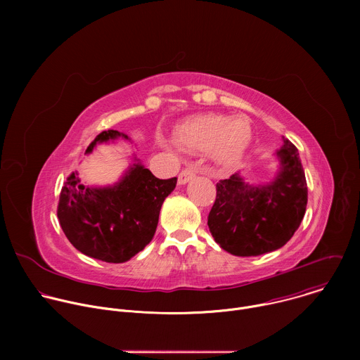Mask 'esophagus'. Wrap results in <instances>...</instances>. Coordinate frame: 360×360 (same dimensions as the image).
<instances>
[{
    "label": "esophagus",
    "mask_w": 360,
    "mask_h": 360,
    "mask_svg": "<svg viewBox=\"0 0 360 360\" xmlns=\"http://www.w3.org/2000/svg\"><path fill=\"white\" fill-rule=\"evenodd\" d=\"M196 175V171L193 168H185L181 171L179 176H178V182L179 185H185L186 182H189L192 178H195Z\"/></svg>",
    "instance_id": "34e87169"
}]
</instances>
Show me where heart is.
Segmentation results:
<instances>
[{"label":"heart","instance_id":"1","mask_svg":"<svg viewBox=\"0 0 360 360\" xmlns=\"http://www.w3.org/2000/svg\"><path fill=\"white\" fill-rule=\"evenodd\" d=\"M176 141L192 152H211L217 162L232 165L243 155L252 139L245 115L207 114L186 120L175 131Z\"/></svg>","mask_w":360,"mask_h":360}]
</instances>
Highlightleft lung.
I'll list each match as a JSON object with an SVG mask.
<instances>
[{
	"instance_id": "8db88e82",
	"label": "left lung",
	"mask_w": 360,
	"mask_h": 360,
	"mask_svg": "<svg viewBox=\"0 0 360 360\" xmlns=\"http://www.w3.org/2000/svg\"><path fill=\"white\" fill-rule=\"evenodd\" d=\"M279 172L266 185L245 184L239 174L217 184L208 217L215 242L236 256H258L282 248L299 228L307 186L297 148L283 139Z\"/></svg>"
}]
</instances>
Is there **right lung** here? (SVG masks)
<instances>
[{
    "label": "right lung",
    "instance_id": "add662e5",
    "mask_svg": "<svg viewBox=\"0 0 360 360\" xmlns=\"http://www.w3.org/2000/svg\"><path fill=\"white\" fill-rule=\"evenodd\" d=\"M118 136L128 139L114 129L101 132L85 153ZM175 186L176 178L158 179L141 162L131 165L120 182L104 188L86 186L72 172L60 195V225L81 253L110 264L127 262L152 240L162 203Z\"/></svg>",
    "mask_w": 360,
    "mask_h": 360
}]
</instances>
